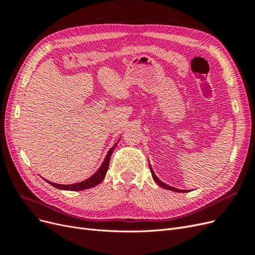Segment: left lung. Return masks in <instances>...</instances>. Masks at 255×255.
<instances>
[{
    "instance_id": "obj_1",
    "label": "left lung",
    "mask_w": 255,
    "mask_h": 255,
    "mask_svg": "<svg viewBox=\"0 0 255 255\" xmlns=\"http://www.w3.org/2000/svg\"><path fill=\"white\" fill-rule=\"evenodd\" d=\"M151 173H152V176H153V179H154V181H155L159 186H161L163 188H166V189H169V190H172V191H176V192H187L188 190H181V189H177V188H174V187H171V186H169V185H167V184H165V183H163L161 181H159L158 179H157V176L154 174V172H153V170H152V168H151Z\"/></svg>"
}]
</instances>
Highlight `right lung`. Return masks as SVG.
Listing matches in <instances>:
<instances>
[{
	"mask_svg": "<svg viewBox=\"0 0 255 255\" xmlns=\"http://www.w3.org/2000/svg\"><path fill=\"white\" fill-rule=\"evenodd\" d=\"M119 142V141H118ZM117 142V143H118ZM117 143H115V145L113 146V148H111V150L109 151V153H107V155L103 161L102 166L100 167L99 170L92 175L90 176L89 179L85 180L83 182H80V183H75V184H71V185H60V184H55V183H52V182H49L47 181L49 184H51L52 186H54L55 188H58V189H65V190H73V191H78V190H84V189H88V188H91L96 186V185L100 184L103 179L105 177V174L107 172V170H109V166H110V160H111V156L112 154L115 150L116 146H117Z\"/></svg>",
	"mask_w": 255,
	"mask_h": 255,
	"instance_id": "1",
	"label": "right lung"
}]
</instances>
